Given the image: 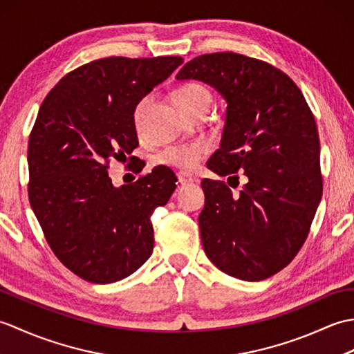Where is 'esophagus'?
Listing matches in <instances>:
<instances>
[{"label": "esophagus", "mask_w": 354, "mask_h": 354, "mask_svg": "<svg viewBox=\"0 0 354 354\" xmlns=\"http://www.w3.org/2000/svg\"><path fill=\"white\" fill-rule=\"evenodd\" d=\"M178 181L181 185H189V184H193V183H198V178H194L193 175H190V173H187V171H179L178 173Z\"/></svg>", "instance_id": "1"}]
</instances>
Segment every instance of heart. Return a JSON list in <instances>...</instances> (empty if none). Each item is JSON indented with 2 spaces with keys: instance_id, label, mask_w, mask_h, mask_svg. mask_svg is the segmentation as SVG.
I'll return each instance as SVG.
<instances>
[{
  "instance_id": "1",
  "label": "heart",
  "mask_w": 354,
  "mask_h": 354,
  "mask_svg": "<svg viewBox=\"0 0 354 354\" xmlns=\"http://www.w3.org/2000/svg\"><path fill=\"white\" fill-rule=\"evenodd\" d=\"M149 100L150 97H145L135 106L133 123L137 129H140L141 120L142 115H145ZM173 100H175L178 108H181L185 114L193 115L194 112L209 108V104H212V93L208 91L205 85L199 84V82H190V84H185L176 89L175 94H173ZM208 152V145L201 141L190 142V145L167 146L156 155V162L181 170H193L194 167H198V164L204 160Z\"/></svg>"
}]
</instances>
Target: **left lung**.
<instances>
[{"mask_svg": "<svg viewBox=\"0 0 354 354\" xmlns=\"http://www.w3.org/2000/svg\"><path fill=\"white\" fill-rule=\"evenodd\" d=\"M176 79L202 80L223 95L221 147L207 167L237 185V171L246 176L237 194L223 181L202 179L204 251L225 274L265 280L301 250L322 196L315 117L295 82L260 59L209 53L187 62Z\"/></svg>", "mask_w": 354, "mask_h": 354, "instance_id": "obj_1", "label": "left lung"}]
</instances>
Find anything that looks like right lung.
<instances>
[{
    "label": "right lung",
    "instance_id": "1",
    "mask_svg": "<svg viewBox=\"0 0 354 354\" xmlns=\"http://www.w3.org/2000/svg\"><path fill=\"white\" fill-rule=\"evenodd\" d=\"M184 62L179 56L97 59L70 71L45 97L28 140V199L51 251L73 274L123 280L153 251L152 213L176 189L158 165L112 185V160L138 147L133 111Z\"/></svg>",
    "mask_w": 354,
    "mask_h": 354
}]
</instances>
